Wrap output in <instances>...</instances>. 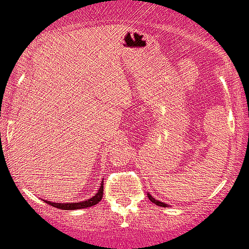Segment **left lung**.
I'll return each instance as SVG.
<instances>
[{
	"mask_svg": "<svg viewBox=\"0 0 249 249\" xmlns=\"http://www.w3.org/2000/svg\"><path fill=\"white\" fill-rule=\"evenodd\" d=\"M147 196H148V198L151 199V202H153V203L157 204V206H159V207H168V204L163 203V202H160V201H158V199L153 198V197H152L149 194H147Z\"/></svg>",
	"mask_w": 249,
	"mask_h": 249,
	"instance_id": "8db88e82",
	"label": "left lung"
}]
</instances>
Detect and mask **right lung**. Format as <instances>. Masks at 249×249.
<instances>
[{"label": "right lung", "instance_id": "right-lung-1", "mask_svg": "<svg viewBox=\"0 0 249 249\" xmlns=\"http://www.w3.org/2000/svg\"><path fill=\"white\" fill-rule=\"evenodd\" d=\"M103 197V181L101 182L100 189H98L97 194H95V196L91 197V198L85 199V201L80 202H69V203H55V202H50L45 201L46 203L50 204V206L55 207L58 209H63V211H73V209H83V208H90V207L96 206L98 202L102 199Z\"/></svg>", "mask_w": 249, "mask_h": 249}]
</instances>
